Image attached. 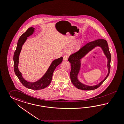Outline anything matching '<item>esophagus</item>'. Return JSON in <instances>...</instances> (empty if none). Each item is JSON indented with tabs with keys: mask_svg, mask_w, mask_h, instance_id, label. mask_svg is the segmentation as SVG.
<instances>
[{
	"mask_svg": "<svg viewBox=\"0 0 124 124\" xmlns=\"http://www.w3.org/2000/svg\"><path fill=\"white\" fill-rule=\"evenodd\" d=\"M63 61H67L68 60V56L67 55H64L63 57Z\"/></svg>",
	"mask_w": 124,
	"mask_h": 124,
	"instance_id": "obj_1",
	"label": "esophagus"
}]
</instances>
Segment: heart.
<instances>
[{"label": "heart", "mask_w": 124, "mask_h": 124, "mask_svg": "<svg viewBox=\"0 0 124 124\" xmlns=\"http://www.w3.org/2000/svg\"><path fill=\"white\" fill-rule=\"evenodd\" d=\"M78 46H76L75 47H72L71 48H70V50H78Z\"/></svg>", "instance_id": "b5f03b06"}]
</instances>
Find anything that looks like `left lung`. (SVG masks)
I'll use <instances>...</instances> for the list:
<instances>
[{
    "label": "left lung",
    "mask_w": 124,
    "mask_h": 124,
    "mask_svg": "<svg viewBox=\"0 0 124 124\" xmlns=\"http://www.w3.org/2000/svg\"><path fill=\"white\" fill-rule=\"evenodd\" d=\"M97 46H100L102 48L108 59L107 66L108 69V73L105 78L98 85L92 86H87L82 84L78 81L77 78V76L79 71L81 65L80 60L89 51H91ZM68 61L71 63V70L70 73L71 81L73 85L75 86L76 87L82 90L91 91L99 87L108 77L110 71V63L111 61V54L109 50L108 42L106 40L103 39H99L86 43L85 45L82 47L78 51L71 54L68 59Z\"/></svg>",
    "instance_id": "obj_1"
}]
</instances>
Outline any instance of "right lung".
Listing matches in <instances>:
<instances>
[{"instance_id":"1","label":"right lung","mask_w":124,"mask_h":124,"mask_svg":"<svg viewBox=\"0 0 124 124\" xmlns=\"http://www.w3.org/2000/svg\"><path fill=\"white\" fill-rule=\"evenodd\" d=\"M34 28H29L20 37L19 39L18 40L17 46L13 56L14 70L16 75L21 82L22 84L25 87L34 90H39L46 87L51 83L54 70L58 65L62 62L63 57H61L53 61L45 74L36 82H27L23 78L21 73L18 70L19 55L21 51L22 46L27 39V37L31 35L34 32Z\"/></svg>"}]
</instances>
